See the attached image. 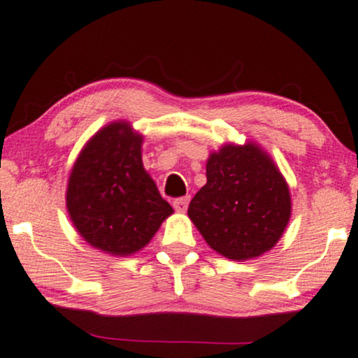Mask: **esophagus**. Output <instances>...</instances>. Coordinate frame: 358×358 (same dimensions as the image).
Instances as JSON below:
<instances>
[{
    "instance_id": "obj_1",
    "label": "esophagus",
    "mask_w": 358,
    "mask_h": 358,
    "mask_svg": "<svg viewBox=\"0 0 358 358\" xmlns=\"http://www.w3.org/2000/svg\"><path fill=\"white\" fill-rule=\"evenodd\" d=\"M172 206H174L176 213H186L187 206H189V196L180 197V199H176L174 202H172Z\"/></svg>"
}]
</instances>
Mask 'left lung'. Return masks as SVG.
Returning a JSON list of instances; mask_svg holds the SVG:
<instances>
[{"mask_svg":"<svg viewBox=\"0 0 358 358\" xmlns=\"http://www.w3.org/2000/svg\"><path fill=\"white\" fill-rule=\"evenodd\" d=\"M206 176L187 215L210 249L237 262L271 250L292 214L289 184L273 159L250 141L229 143L209 154Z\"/></svg>","mask_w":358,"mask_h":358,"instance_id":"1","label":"left lung"}]
</instances>
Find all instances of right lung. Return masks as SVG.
Segmentation results:
<instances>
[{
    "mask_svg": "<svg viewBox=\"0 0 358 358\" xmlns=\"http://www.w3.org/2000/svg\"><path fill=\"white\" fill-rule=\"evenodd\" d=\"M143 134L113 121L85 144L66 189L79 236L104 254L126 257L151 242L174 213L143 166Z\"/></svg>",
    "mask_w": 358,
    "mask_h": 358,
    "instance_id": "1",
    "label": "right lung"
}]
</instances>
